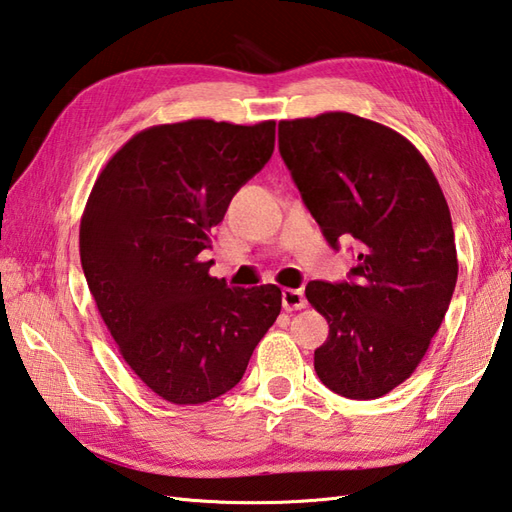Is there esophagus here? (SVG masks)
<instances>
[{
	"mask_svg": "<svg viewBox=\"0 0 512 512\" xmlns=\"http://www.w3.org/2000/svg\"><path fill=\"white\" fill-rule=\"evenodd\" d=\"M281 301H283V307H285V310H288V312L303 310V307L307 305L305 292H303V290H294V288H283Z\"/></svg>",
	"mask_w": 512,
	"mask_h": 512,
	"instance_id": "obj_1",
	"label": "esophagus"
}]
</instances>
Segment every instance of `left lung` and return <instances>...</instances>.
I'll use <instances>...</instances> for the list:
<instances>
[{
    "mask_svg": "<svg viewBox=\"0 0 512 512\" xmlns=\"http://www.w3.org/2000/svg\"><path fill=\"white\" fill-rule=\"evenodd\" d=\"M279 152L331 248H360L349 281L305 288L329 323L316 375L342 397H384L423 360L456 288L443 189L406 137L351 113L279 122Z\"/></svg>",
    "mask_w": 512,
    "mask_h": 512,
    "instance_id": "obj_1",
    "label": "left lung"
}]
</instances>
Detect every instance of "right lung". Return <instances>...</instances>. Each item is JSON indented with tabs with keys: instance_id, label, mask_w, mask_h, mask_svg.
<instances>
[{
	"instance_id": "1",
	"label": "right lung",
	"mask_w": 512,
	"mask_h": 512,
	"mask_svg": "<svg viewBox=\"0 0 512 512\" xmlns=\"http://www.w3.org/2000/svg\"><path fill=\"white\" fill-rule=\"evenodd\" d=\"M275 150V122L187 120L141 130L95 181L80 261L106 329L152 392L176 406L240 382L281 312L277 285L209 275V233Z\"/></svg>"
}]
</instances>
